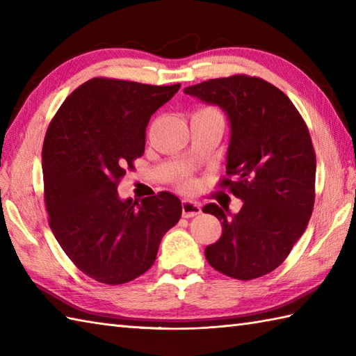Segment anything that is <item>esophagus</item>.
I'll use <instances>...</instances> for the list:
<instances>
[{
    "label": "esophagus",
    "mask_w": 356,
    "mask_h": 356,
    "mask_svg": "<svg viewBox=\"0 0 356 356\" xmlns=\"http://www.w3.org/2000/svg\"><path fill=\"white\" fill-rule=\"evenodd\" d=\"M202 213V208L199 203L191 202V200H184L182 203V216L185 218H190V217H195Z\"/></svg>",
    "instance_id": "obj_1"
}]
</instances>
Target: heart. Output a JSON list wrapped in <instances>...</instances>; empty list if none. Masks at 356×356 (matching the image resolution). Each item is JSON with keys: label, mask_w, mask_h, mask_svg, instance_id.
<instances>
[{"label": "heart", "mask_w": 356, "mask_h": 356, "mask_svg": "<svg viewBox=\"0 0 356 356\" xmlns=\"http://www.w3.org/2000/svg\"><path fill=\"white\" fill-rule=\"evenodd\" d=\"M203 110H213V111H217V110H214V108H203ZM191 186H193L191 180H184V182H182V188H185V190H190Z\"/></svg>", "instance_id": "1"}]
</instances>
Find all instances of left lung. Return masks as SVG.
Masks as SVG:
<instances>
[{
	"label": "left lung",
	"instance_id": "left-lung-1",
	"mask_svg": "<svg viewBox=\"0 0 356 356\" xmlns=\"http://www.w3.org/2000/svg\"><path fill=\"white\" fill-rule=\"evenodd\" d=\"M184 93L228 115L226 174L234 180L220 186L243 200L231 217L216 203L203 207L222 222L207 260L237 280L266 275L286 260L312 216L316 159L306 122L282 90L255 76L209 79Z\"/></svg>",
	"mask_w": 356,
	"mask_h": 356
}]
</instances>
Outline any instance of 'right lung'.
<instances>
[{"label":"right lung","instance_id":"1","mask_svg":"<svg viewBox=\"0 0 356 356\" xmlns=\"http://www.w3.org/2000/svg\"><path fill=\"white\" fill-rule=\"evenodd\" d=\"M179 88L93 78L67 97L45 133L50 229L74 266L96 282L124 284L147 272L165 232L182 216L171 193L140 203L118 194L120 179L145 151L151 115Z\"/></svg>","mask_w":356,"mask_h":356}]
</instances>
